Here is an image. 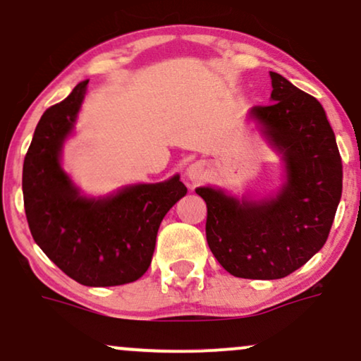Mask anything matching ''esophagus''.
I'll return each mask as SVG.
<instances>
[{"label": "esophagus", "mask_w": 361, "mask_h": 361, "mask_svg": "<svg viewBox=\"0 0 361 361\" xmlns=\"http://www.w3.org/2000/svg\"><path fill=\"white\" fill-rule=\"evenodd\" d=\"M186 176H188L190 180L193 181V183H198V181H202L207 176L205 164L202 163V161H197V163H193L192 166L186 169Z\"/></svg>", "instance_id": "esophagus-1"}]
</instances>
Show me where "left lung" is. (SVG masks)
I'll list each match as a JSON object with an SVG mask.
<instances>
[{"label":"left lung","mask_w":361,"mask_h":361,"mask_svg":"<svg viewBox=\"0 0 361 361\" xmlns=\"http://www.w3.org/2000/svg\"><path fill=\"white\" fill-rule=\"evenodd\" d=\"M270 105L251 110L283 154L287 183L263 204L197 188L207 204L205 234L224 270L239 279H283L324 246L343 190L334 132L316 98L279 73Z\"/></svg>","instance_id":"left-lung-1"}]
</instances>
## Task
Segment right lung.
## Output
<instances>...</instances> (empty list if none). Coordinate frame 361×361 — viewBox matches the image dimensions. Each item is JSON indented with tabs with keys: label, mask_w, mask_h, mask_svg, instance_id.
Instances as JSON below:
<instances>
[{
	"label": "right lung",
	"mask_w": 361,
	"mask_h": 361,
	"mask_svg": "<svg viewBox=\"0 0 361 361\" xmlns=\"http://www.w3.org/2000/svg\"><path fill=\"white\" fill-rule=\"evenodd\" d=\"M88 81L49 106L37 123L23 161V205L40 250L78 283L114 287L147 271L161 221L186 195L180 176L164 183L128 186L88 200L62 171L59 156L71 134Z\"/></svg>",
	"instance_id": "add662e5"
}]
</instances>
